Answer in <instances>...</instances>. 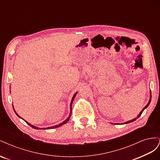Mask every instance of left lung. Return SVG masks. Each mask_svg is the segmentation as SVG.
<instances>
[{
    "instance_id": "obj_1",
    "label": "left lung",
    "mask_w": 160,
    "mask_h": 160,
    "mask_svg": "<svg viewBox=\"0 0 160 160\" xmlns=\"http://www.w3.org/2000/svg\"><path fill=\"white\" fill-rule=\"evenodd\" d=\"M151 99H152V93H151V91H150V97H149V102H148V103L145 106V108L141 111V112L139 113V114L138 115V117L137 118H134L133 119H132V120H130V121H128V122H125V123H124V124H126V123H131V122H134V121H135L138 118H139L140 116H141V115H142V113H143V111H144V109H146L148 106H149V103H150V102H151ZM122 124H123V123H122Z\"/></svg>"
}]
</instances>
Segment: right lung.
<instances>
[{
  "label": "right lung",
  "instance_id": "obj_1",
  "mask_svg": "<svg viewBox=\"0 0 160 160\" xmlns=\"http://www.w3.org/2000/svg\"><path fill=\"white\" fill-rule=\"evenodd\" d=\"M77 93H75V94H74V95H73V97H72V100H71V104H70V110H71V111H70V114H69V116L68 117V118L67 119H66L64 122H62V123H61L60 124H59V125H55V126H52V127H49V128H44V129H54V128H59V127H60V126H61V125H64V124H65L67 122H68V121L69 120V119H70V117H71V111H72V101H73V100H74V99H75V96H76V95H77ZM13 109H14V112H15V113L17 114V115L18 116V118H21L20 116H19L17 113H16V111H15V110H14V108H13ZM25 122L28 125H30V126L31 127V128H32L33 129H41V128H37V127H35V126H33L32 125H31V124H30L29 123H28L27 122H26L25 121Z\"/></svg>",
  "mask_w": 160,
  "mask_h": 160
}]
</instances>
